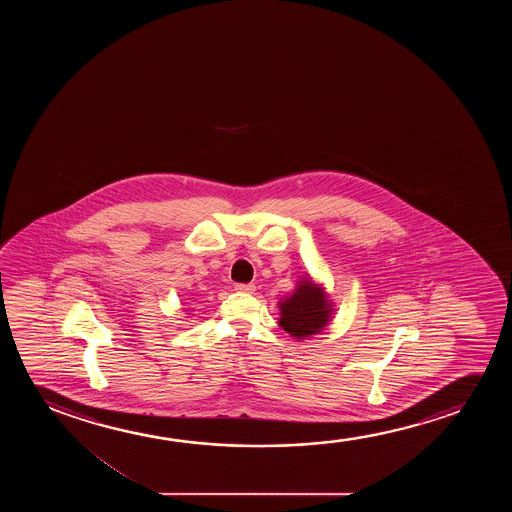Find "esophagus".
<instances>
[{"instance_id": "1", "label": "esophagus", "mask_w": 512, "mask_h": 512, "mask_svg": "<svg viewBox=\"0 0 512 512\" xmlns=\"http://www.w3.org/2000/svg\"><path fill=\"white\" fill-rule=\"evenodd\" d=\"M234 288L238 290V292H245V294H252L253 290H255V285L253 283H236Z\"/></svg>"}]
</instances>
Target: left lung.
<instances>
[{"instance_id":"obj_1","label":"left lung","mask_w":512,"mask_h":512,"mask_svg":"<svg viewBox=\"0 0 512 512\" xmlns=\"http://www.w3.org/2000/svg\"><path fill=\"white\" fill-rule=\"evenodd\" d=\"M280 325L292 336L308 337L316 334L329 322V301L320 288L309 280L295 290V294L281 302Z\"/></svg>"}]
</instances>
